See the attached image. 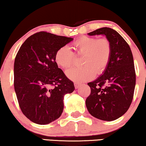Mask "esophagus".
Segmentation results:
<instances>
[{"label": "esophagus", "instance_id": "34e87169", "mask_svg": "<svg viewBox=\"0 0 146 146\" xmlns=\"http://www.w3.org/2000/svg\"><path fill=\"white\" fill-rule=\"evenodd\" d=\"M80 86H81V84L80 83H78V82H74V86H75V88L76 89L78 88Z\"/></svg>", "mask_w": 146, "mask_h": 146}]
</instances>
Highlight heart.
Instances as JSON below:
<instances>
[{
    "label": "heart",
    "instance_id": "heart-1",
    "mask_svg": "<svg viewBox=\"0 0 146 146\" xmlns=\"http://www.w3.org/2000/svg\"><path fill=\"white\" fill-rule=\"evenodd\" d=\"M72 46L78 54H83L82 64L84 66L66 70V74L70 79L80 82L88 81L94 77L96 72L101 74L107 68L111 54V46L108 39L83 36ZM74 58V54L66 45L60 47L54 55L56 63L63 68L71 66Z\"/></svg>",
    "mask_w": 146,
    "mask_h": 146
}]
</instances>
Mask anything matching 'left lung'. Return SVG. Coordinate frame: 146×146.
Here are the masks:
<instances>
[{"instance_id": "obj_1", "label": "left lung", "mask_w": 146, "mask_h": 146, "mask_svg": "<svg viewBox=\"0 0 146 146\" xmlns=\"http://www.w3.org/2000/svg\"><path fill=\"white\" fill-rule=\"evenodd\" d=\"M105 35L110 42L111 54L103 74L88 83L91 93L86 106L92 116L104 121L115 120L127 111L132 102L135 72L130 47L119 34L104 27L88 34Z\"/></svg>"}]
</instances>
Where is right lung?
Here are the masks:
<instances>
[{
    "label": "right lung",
    "mask_w": 146,
    "mask_h": 146,
    "mask_svg": "<svg viewBox=\"0 0 146 146\" xmlns=\"http://www.w3.org/2000/svg\"><path fill=\"white\" fill-rule=\"evenodd\" d=\"M72 40L39 32L26 40L16 56L15 90L22 112L34 123L48 124L58 118L64 96L74 90L54 60L57 50Z\"/></svg>",
    "instance_id": "add662e5"
}]
</instances>
